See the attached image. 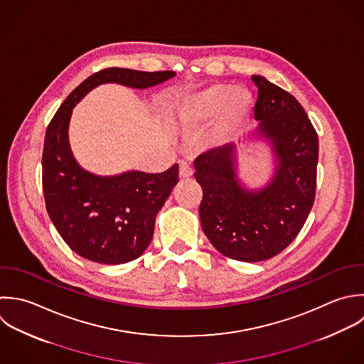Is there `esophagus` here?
Returning a JSON list of instances; mask_svg holds the SVG:
<instances>
[{
  "label": "esophagus",
  "mask_w": 364,
  "mask_h": 364,
  "mask_svg": "<svg viewBox=\"0 0 364 364\" xmlns=\"http://www.w3.org/2000/svg\"><path fill=\"white\" fill-rule=\"evenodd\" d=\"M193 176V167L187 160L180 161V177L181 178H190Z\"/></svg>",
  "instance_id": "esophagus-1"
}]
</instances>
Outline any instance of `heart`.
<instances>
[{
    "instance_id": "1",
    "label": "heart",
    "mask_w": 364,
    "mask_h": 364,
    "mask_svg": "<svg viewBox=\"0 0 364 364\" xmlns=\"http://www.w3.org/2000/svg\"><path fill=\"white\" fill-rule=\"evenodd\" d=\"M251 95L230 85H214L186 100L180 116L188 126H200L227 113V119H237L250 109Z\"/></svg>"
}]
</instances>
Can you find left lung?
<instances>
[{
	"instance_id": "8db88e82",
	"label": "left lung",
	"mask_w": 364,
	"mask_h": 364,
	"mask_svg": "<svg viewBox=\"0 0 364 364\" xmlns=\"http://www.w3.org/2000/svg\"><path fill=\"white\" fill-rule=\"evenodd\" d=\"M254 114L259 134L279 159L274 181L259 193L244 190L234 173V147L201 153L194 177L203 188L201 227L223 255L259 262L282 252L301 232L316 194L318 133L302 105L262 76Z\"/></svg>"
}]
</instances>
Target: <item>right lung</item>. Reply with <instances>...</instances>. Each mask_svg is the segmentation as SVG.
I'll return each mask as SVG.
<instances>
[{
	"label": "right lung",
	"instance_id": "right-lung-1",
	"mask_svg": "<svg viewBox=\"0 0 364 364\" xmlns=\"http://www.w3.org/2000/svg\"><path fill=\"white\" fill-rule=\"evenodd\" d=\"M171 76L173 70L102 69L70 92L46 127L42 153L46 211L69 248L89 261L117 265L144 252L153 238L156 215L178 181V164L164 173L129 171L114 177H97L82 170L68 144L72 107L100 83L143 89Z\"/></svg>",
	"mask_w": 364,
	"mask_h": 364
}]
</instances>
